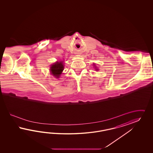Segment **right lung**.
<instances>
[{"instance_id": "add662e5", "label": "right lung", "mask_w": 153, "mask_h": 153, "mask_svg": "<svg viewBox=\"0 0 153 153\" xmlns=\"http://www.w3.org/2000/svg\"><path fill=\"white\" fill-rule=\"evenodd\" d=\"M64 68V65L62 62H56L55 64L52 65L51 67V74L56 78H58L62 74Z\"/></svg>"}]
</instances>
